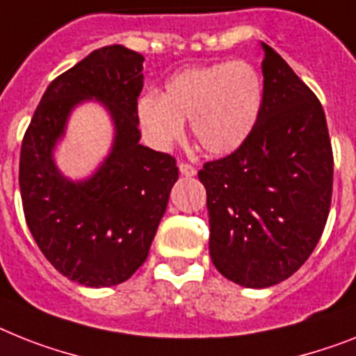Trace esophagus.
Here are the masks:
<instances>
[{"label": "esophagus", "instance_id": "1", "mask_svg": "<svg viewBox=\"0 0 356 356\" xmlns=\"http://www.w3.org/2000/svg\"><path fill=\"white\" fill-rule=\"evenodd\" d=\"M178 169H180V172L184 176H195L196 175V169L191 163H185V161H180L178 163Z\"/></svg>", "mask_w": 356, "mask_h": 356}]
</instances>
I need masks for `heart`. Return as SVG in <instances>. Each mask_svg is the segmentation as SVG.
<instances>
[{
  "instance_id": "b5f03b06",
  "label": "heart",
  "mask_w": 356,
  "mask_h": 356,
  "mask_svg": "<svg viewBox=\"0 0 356 356\" xmlns=\"http://www.w3.org/2000/svg\"><path fill=\"white\" fill-rule=\"evenodd\" d=\"M264 105V81L248 61L191 67L167 79L163 94L138 99L136 116L145 142L171 149L191 120V134L214 156L231 154L248 142Z\"/></svg>"
}]
</instances>
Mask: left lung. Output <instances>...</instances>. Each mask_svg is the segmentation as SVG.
Instances as JSON below:
<instances>
[{"mask_svg": "<svg viewBox=\"0 0 356 356\" xmlns=\"http://www.w3.org/2000/svg\"><path fill=\"white\" fill-rule=\"evenodd\" d=\"M264 105L248 142L204 163L209 254L227 280L269 287L298 271L325 227L333 149L315 92L269 45Z\"/></svg>", "mask_w": 356, "mask_h": 356, "instance_id": "obj_1", "label": "left lung"}]
</instances>
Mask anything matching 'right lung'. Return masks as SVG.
<instances>
[{"label":"right lung","mask_w":356,"mask_h":356,"mask_svg":"<svg viewBox=\"0 0 356 356\" xmlns=\"http://www.w3.org/2000/svg\"><path fill=\"white\" fill-rule=\"evenodd\" d=\"M143 56L102 47L47 87L19 154V191L38 248L69 280L111 287L145 262L169 193L178 180L171 154L140 143L136 105ZM98 99L115 123L113 149L90 179L67 181L51 158L70 111Z\"/></svg>","instance_id":"right-lung-1"}]
</instances>
